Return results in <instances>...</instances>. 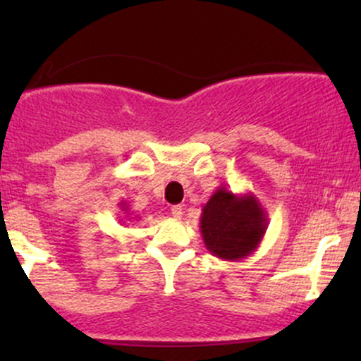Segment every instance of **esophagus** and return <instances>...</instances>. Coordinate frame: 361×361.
Returning <instances> with one entry per match:
<instances>
[{"instance_id":"esophagus-1","label":"esophagus","mask_w":361,"mask_h":361,"mask_svg":"<svg viewBox=\"0 0 361 361\" xmlns=\"http://www.w3.org/2000/svg\"><path fill=\"white\" fill-rule=\"evenodd\" d=\"M171 215H173V217L176 219V221H180V219L183 217V209H181L180 205H175V207H171Z\"/></svg>"}]
</instances>
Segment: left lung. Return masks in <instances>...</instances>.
<instances>
[{
	"label": "left lung",
	"mask_w": 361,
	"mask_h": 361,
	"mask_svg": "<svg viewBox=\"0 0 361 361\" xmlns=\"http://www.w3.org/2000/svg\"><path fill=\"white\" fill-rule=\"evenodd\" d=\"M268 219L255 193L235 195L219 186L200 215L205 247L224 261H239L259 246Z\"/></svg>",
	"instance_id": "left-lung-1"
}]
</instances>
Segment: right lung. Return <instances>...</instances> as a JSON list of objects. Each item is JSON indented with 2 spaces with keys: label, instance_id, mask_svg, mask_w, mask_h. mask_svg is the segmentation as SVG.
<instances>
[{
  "label": "right lung",
  "instance_id": "obj_1",
  "mask_svg": "<svg viewBox=\"0 0 361 361\" xmlns=\"http://www.w3.org/2000/svg\"><path fill=\"white\" fill-rule=\"evenodd\" d=\"M120 207H122V210H123V214H128V207H127V204H126V202H120V204H118ZM126 217H127V215H126Z\"/></svg>",
  "mask_w": 361,
  "mask_h": 361
}]
</instances>
